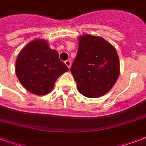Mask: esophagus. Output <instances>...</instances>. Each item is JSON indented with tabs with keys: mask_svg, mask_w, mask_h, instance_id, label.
Here are the masks:
<instances>
[{
	"mask_svg": "<svg viewBox=\"0 0 146 146\" xmlns=\"http://www.w3.org/2000/svg\"><path fill=\"white\" fill-rule=\"evenodd\" d=\"M64 64H66L67 66L70 68H71V65H72V62H71V61H69V60H67V61H64Z\"/></svg>",
	"mask_w": 146,
	"mask_h": 146,
	"instance_id": "obj_1",
	"label": "esophagus"
}]
</instances>
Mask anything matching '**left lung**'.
I'll list each match as a JSON object with an SVG mask.
<instances>
[{
  "instance_id": "obj_1",
  "label": "left lung",
  "mask_w": 146,
  "mask_h": 146,
  "mask_svg": "<svg viewBox=\"0 0 146 146\" xmlns=\"http://www.w3.org/2000/svg\"><path fill=\"white\" fill-rule=\"evenodd\" d=\"M78 51L71 68L78 92L88 98H98L110 91L120 73L116 49L99 36L78 38Z\"/></svg>"
}]
</instances>
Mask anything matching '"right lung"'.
<instances>
[{
  "label": "right lung",
  "mask_w": 146,
  "mask_h": 146,
  "mask_svg": "<svg viewBox=\"0 0 146 146\" xmlns=\"http://www.w3.org/2000/svg\"><path fill=\"white\" fill-rule=\"evenodd\" d=\"M68 71L44 39H35L21 50L15 72L25 89L36 95H44L53 89L56 80Z\"/></svg>",
  "instance_id": "obj_1"
}]
</instances>
